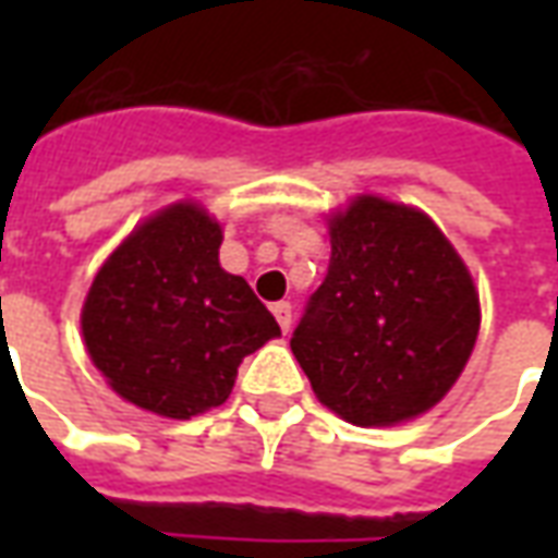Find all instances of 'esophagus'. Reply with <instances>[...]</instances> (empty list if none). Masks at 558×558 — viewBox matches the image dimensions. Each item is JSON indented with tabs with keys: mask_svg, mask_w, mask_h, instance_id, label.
<instances>
[{
	"mask_svg": "<svg viewBox=\"0 0 558 558\" xmlns=\"http://www.w3.org/2000/svg\"><path fill=\"white\" fill-rule=\"evenodd\" d=\"M271 314H275V319H278V326L283 328V331H290V326H292V304L290 302H278L275 307H271Z\"/></svg>",
	"mask_w": 558,
	"mask_h": 558,
	"instance_id": "34e87169",
	"label": "esophagus"
}]
</instances>
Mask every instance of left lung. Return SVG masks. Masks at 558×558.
Returning a JSON list of instances; mask_svg holds the SVG:
<instances>
[{"mask_svg":"<svg viewBox=\"0 0 558 558\" xmlns=\"http://www.w3.org/2000/svg\"><path fill=\"white\" fill-rule=\"evenodd\" d=\"M331 259L292 331L319 403L359 427L436 407L481 326L472 275L424 211L359 196L328 220Z\"/></svg>","mask_w":558,"mask_h":558,"instance_id":"1","label":"left lung"}]
</instances>
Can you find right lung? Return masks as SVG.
I'll list each match as a JSON object with an SVG mask.
<instances>
[{
    "label": "right lung",
    "mask_w": 558,
    "mask_h": 558,
    "mask_svg": "<svg viewBox=\"0 0 558 558\" xmlns=\"http://www.w3.org/2000/svg\"><path fill=\"white\" fill-rule=\"evenodd\" d=\"M220 223L175 203L140 223L92 280L83 338L119 398L191 418L230 398L244 355L280 326L247 280L220 268Z\"/></svg>",
    "instance_id": "add662e5"
}]
</instances>
